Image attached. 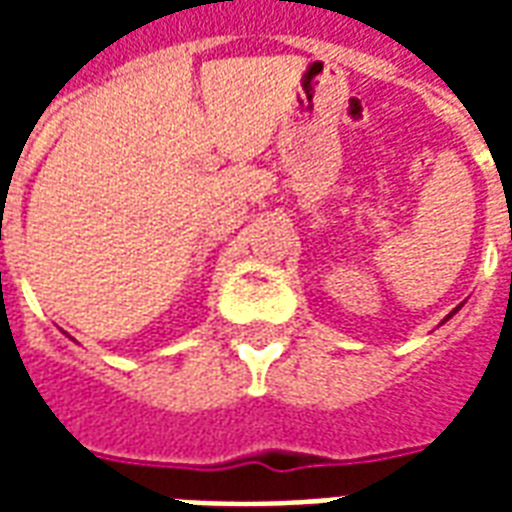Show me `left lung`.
<instances>
[{"mask_svg": "<svg viewBox=\"0 0 512 512\" xmlns=\"http://www.w3.org/2000/svg\"><path fill=\"white\" fill-rule=\"evenodd\" d=\"M455 312H458V307H455V310H452L450 315H447V318H452V315H455ZM447 318H444V321H447Z\"/></svg>", "mask_w": 512, "mask_h": 512, "instance_id": "1", "label": "left lung"}]
</instances>
